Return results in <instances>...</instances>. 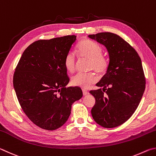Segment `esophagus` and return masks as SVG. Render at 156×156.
Instances as JSON below:
<instances>
[{
	"mask_svg": "<svg viewBox=\"0 0 156 156\" xmlns=\"http://www.w3.org/2000/svg\"><path fill=\"white\" fill-rule=\"evenodd\" d=\"M83 94L84 96H87V95L89 94V92L88 91L85 90V89H83Z\"/></svg>",
	"mask_w": 156,
	"mask_h": 156,
	"instance_id": "1",
	"label": "esophagus"
}]
</instances>
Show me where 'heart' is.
Here are the masks:
<instances>
[{"instance_id":"heart-1","label":"heart","mask_w":156,"mask_h":156,"mask_svg":"<svg viewBox=\"0 0 156 156\" xmlns=\"http://www.w3.org/2000/svg\"><path fill=\"white\" fill-rule=\"evenodd\" d=\"M77 52L78 56L89 60V70H94L98 74H103L109 67V60L102 54V48L94 41L84 39L78 44ZM76 65V56L75 53L69 51L65 58V66L69 72H74ZM98 80L96 75L94 72H79L72 78V84L81 88H89Z\"/></svg>"}]
</instances>
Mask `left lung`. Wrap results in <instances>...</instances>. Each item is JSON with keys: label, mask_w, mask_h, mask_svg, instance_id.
I'll list each match as a JSON object with an SVG mask.
<instances>
[{"label": "left lung", "mask_w": 156, "mask_h": 156, "mask_svg": "<svg viewBox=\"0 0 156 156\" xmlns=\"http://www.w3.org/2000/svg\"><path fill=\"white\" fill-rule=\"evenodd\" d=\"M106 47L109 67L98 87L90 91L96 99L91 109L95 122L105 128L122 125L135 112L145 89L141 59L133 47L117 34L102 32L89 35Z\"/></svg>", "instance_id": "left-lung-1"}]
</instances>
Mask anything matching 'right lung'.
<instances>
[{
	"label": "right lung",
	"instance_id": "1",
	"mask_svg": "<svg viewBox=\"0 0 156 156\" xmlns=\"http://www.w3.org/2000/svg\"><path fill=\"white\" fill-rule=\"evenodd\" d=\"M76 36L38 40L27 47L13 77L21 108L31 122L45 130H55L68 120L72 105L83 96L78 87L69 82L65 58Z\"/></svg>",
	"mask_w": 156,
	"mask_h": 156
}]
</instances>
